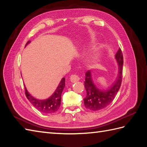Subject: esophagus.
<instances>
[{
    "mask_svg": "<svg viewBox=\"0 0 147 147\" xmlns=\"http://www.w3.org/2000/svg\"><path fill=\"white\" fill-rule=\"evenodd\" d=\"M70 81L71 82H73V83H75V82H78V80H80V77H78L77 75H76V74H73V75H71V76H70Z\"/></svg>",
    "mask_w": 147,
    "mask_h": 147,
    "instance_id": "esophagus-1",
    "label": "esophagus"
}]
</instances>
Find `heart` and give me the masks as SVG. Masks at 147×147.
<instances>
[{
    "instance_id": "b5f03b06",
    "label": "heart",
    "mask_w": 147,
    "mask_h": 147,
    "mask_svg": "<svg viewBox=\"0 0 147 147\" xmlns=\"http://www.w3.org/2000/svg\"><path fill=\"white\" fill-rule=\"evenodd\" d=\"M96 60H97V55L96 54H92L88 57V62L89 63H95L96 62Z\"/></svg>"
}]
</instances>
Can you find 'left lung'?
I'll use <instances>...</instances> for the list:
<instances>
[{
  "instance_id": "8db88e82",
  "label": "left lung",
  "mask_w": 147,
  "mask_h": 147,
  "mask_svg": "<svg viewBox=\"0 0 147 147\" xmlns=\"http://www.w3.org/2000/svg\"><path fill=\"white\" fill-rule=\"evenodd\" d=\"M115 59L119 65L118 75L115 82L107 90H100L94 83L90 70L85 74L84 82L87 95L84 99V105L92 111H98L107 107L113 102L119 92L122 80L123 58L121 49H119L115 55Z\"/></svg>"
}]
</instances>
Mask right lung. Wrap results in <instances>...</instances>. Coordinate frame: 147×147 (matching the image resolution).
<instances>
[{
    "label": "right lung",
    "instance_id": "1",
    "mask_svg": "<svg viewBox=\"0 0 147 147\" xmlns=\"http://www.w3.org/2000/svg\"><path fill=\"white\" fill-rule=\"evenodd\" d=\"M30 42V41H28L26 46ZM65 86V78L63 77L60 81L54 93L49 98L45 100H39L34 98L27 91L26 86H25V94L27 99L35 109L42 113L51 114L56 112L60 108V103H61V95Z\"/></svg>",
    "mask_w": 147,
    "mask_h": 147
}]
</instances>
